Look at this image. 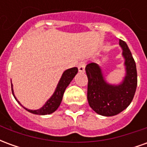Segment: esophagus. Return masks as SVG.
Listing matches in <instances>:
<instances>
[{
	"instance_id": "obj_1",
	"label": "esophagus",
	"mask_w": 147,
	"mask_h": 147,
	"mask_svg": "<svg viewBox=\"0 0 147 147\" xmlns=\"http://www.w3.org/2000/svg\"><path fill=\"white\" fill-rule=\"evenodd\" d=\"M85 67H86V61H80L78 64V69L80 72H83L85 71Z\"/></svg>"
}]
</instances>
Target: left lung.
<instances>
[{
  "label": "left lung",
  "mask_w": 147,
  "mask_h": 147,
  "mask_svg": "<svg viewBox=\"0 0 147 147\" xmlns=\"http://www.w3.org/2000/svg\"><path fill=\"white\" fill-rule=\"evenodd\" d=\"M125 59L126 76L120 85H110L105 81L102 71L95 63L86 65L88 78L87 100L90 106L99 115L112 117L120 113L131 104L137 87V70L135 60L126 42L120 40Z\"/></svg>",
  "instance_id": "1"
}]
</instances>
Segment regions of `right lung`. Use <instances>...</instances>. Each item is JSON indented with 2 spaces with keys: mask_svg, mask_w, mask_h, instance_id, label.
<instances>
[{
  "mask_svg": "<svg viewBox=\"0 0 147 147\" xmlns=\"http://www.w3.org/2000/svg\"><path fill=\"white\" fill-rule=\"evenodd\" d=\"M77 72H78L77 67H71V68H69V69H67L64 71L62 75V76H61V80L59 81V83L57 86V89L55 90L54 94H53V96L49 99L42 108L37 109V110H30V109H27L26 108L24 109H27L28 112H30L31 113L37 114V115H47V114H50L55 112L61 105V102L62 101V98H63V95H64L65 89L69 85L71 81L73 80V78L76 75ZM11 92H12V94H14L13 89H12V84H11ZM14 98H16L15 96ZM16 100L19 102L17 99L16 98Z\"/></svg>",
  "mask_w": 147,
  "mask_h": 147,
  "instance_id": "obj_1",
  "label": "right lung"
}]
</instances>
